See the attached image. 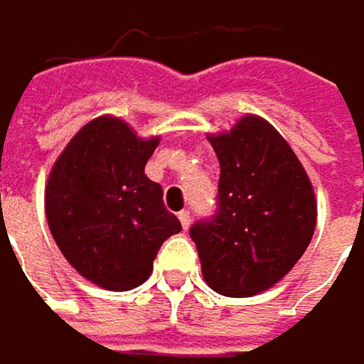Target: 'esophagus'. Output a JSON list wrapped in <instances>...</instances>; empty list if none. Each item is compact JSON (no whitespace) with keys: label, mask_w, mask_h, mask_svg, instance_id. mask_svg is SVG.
<instances>
[{"label":"esophagus","mask_w":364,"mask_h":364,"mask_svg":"<svg viewBox=\"0 0 364 364\" xmlns=\"http://www.w3.org/2000/svg\"><path fill=\"white\" fill-rule=\"evenodd\" d=\"M178 218H180V223H182V227H184V229H188V227H191V214H188L186 210H182V212L178 214Z\"/></svg>","instance_id":"1"}]
</instances>
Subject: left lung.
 Returning <instances> with one entry per match:
<instances>
[{
	"label": "left lung",
	"instance_id": "8db88e82",
	"mask_svg": "<svg viewBox=\"0 0 364 364\" xmlns=\"http://www.w3.org/2000/svg\"><path fill=\"white\" fill-rule=\"evenodd\" d=\"M218 163V208L193 225L208 286L252 296L290 272L316 229V195L307 171L265 118L246 114L231 131L208 135Z\"/></svg>",
	"mask_w": 364,
	"mask_h": 364
}]
</instances>
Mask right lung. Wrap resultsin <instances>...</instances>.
I'll return each mask as SVG.
<instances>
[{
	"label": "right lung",
	"instance_id": "right-lung-1",
	"mask_svg": "<svg viewBox=\"0 0 364 364\" xmlns=\"http://www.w3.org/2000/svg\"><path fill=\"white\" fill-rule=\"evenodd\" d=\"M156 146L159 137L144 139L105 114L70 139L50 169L48 229L68 263L105 290L144 284L161 244L182 231L161 184L144 173Z\"/></svg>",
	"mask_w": 364,
	"mask_h": 364
}]
</instances>
